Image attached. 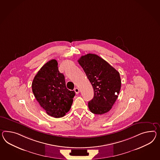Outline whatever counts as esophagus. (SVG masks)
Returning <instances> with one entry per match:
<instances>
[{"mask_svg":"<svg viewBox=\"0 0 160 160\" xmlns=\"http://www.w3.org/2000/svg\"><path fill=\"white\" fill-rule=\"evenodd\" d=\"M74 91H75V92L76 94H78L79 92V89H78V88H75L74 89Z\"/></svg>","mask_w":160,"mask_h":160,"instance_id":"obj_1","label":"esophagus"}]
</instances>
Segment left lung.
<instances>
[{
	"mask_svg": "<svg viewBox=\"0 0 160 160\" xmlns=\"http://www.w3.org/2000/svg\"><path fill=\"white\" fill-rule=\"evenodd\" d=\"M78 62L94 90V97L88 102L90 111L99 115L108 112L118 98L121 89L119 72L94 54L82 56Z\"/></svg>",
	"mask_w": 160,
	"mask_h": 160,
	"instance_id": "8db88e82",
	"label": "left lung"
}]
</instances>
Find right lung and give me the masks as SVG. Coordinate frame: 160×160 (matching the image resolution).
<instances>
[{"mask_svg":"<svg viewBox=\"0 0 160 160\" xmlns=\"http://www.w3.org/2000/svg\"><path fill=\"white\" fill-rule=\"evenodd\" d=\"M58 62L53 59L38 72L32 83L37 101L48 114L54 118L64 117L71 108L75 95L66 88L65 77L58 71Z\"/></svg>","mask_w":160,"mask_h":160,"instance_id":"right-lung-1","label":"right lung"}]
</instances>
